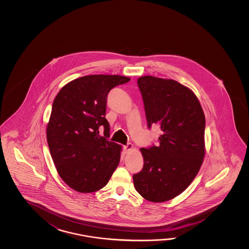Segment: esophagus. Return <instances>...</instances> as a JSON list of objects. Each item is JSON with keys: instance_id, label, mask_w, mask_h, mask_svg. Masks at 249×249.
<instances>
[{"instance_id": "1", "label": "esophagus", "mask_w": 249, "mask_h": 249, "mask_svg": "<svg viewBox=\"0 0 249 249\" xmlns=\"http://www.w3.org/2000/svg\"><path fill=\"white\" fill-rule=\"evenodd\" d=\"M132 148H133V145H132V143H128L126 146L124 147V150L125 153H128V152H130L132 150Z\"/></svg>"}]
</instances>
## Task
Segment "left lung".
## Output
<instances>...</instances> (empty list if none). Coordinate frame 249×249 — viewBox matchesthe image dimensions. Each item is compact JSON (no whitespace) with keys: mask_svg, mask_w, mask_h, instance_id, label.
Here are the masks:
<instances>
[{"mask_svg":"<svg viewBox=\"0 0 249 249\" xmlns=\"http://www.w3.org/2000/svg\"><path fill=\"white\" fill-rule=\"evenodd\" d=\"M148 128L160 127L159 144L141 148L143 168L132 176L141 196L154 203L180 195L195 179L205 149L206 118L192 90L175 80L138 78Z\"/></svg>","mask_w":249,"mask_h":249,"instance_id":"left-lung-1","label":"left lung"}]
</instances>
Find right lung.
<instances>
[{"mask_svg":"<svg viewBox=\"0 0 249 249\" xmlns=\"http://www.w3.org/2000/svg\"><path fill=\"white\" fill-rule=\"evenodd\" d=\"M130 78L90 74L69 82L53 101L46 129L53 163L64 182L81 193L107 185L120 161L122 146L109 142L107 97L112 88ZM99 127L105 129V138Z\"/></svg>","mask_w":249,"mask_h":249,"instance_id":"add662e5","label":"right lung"}]
</instances>
